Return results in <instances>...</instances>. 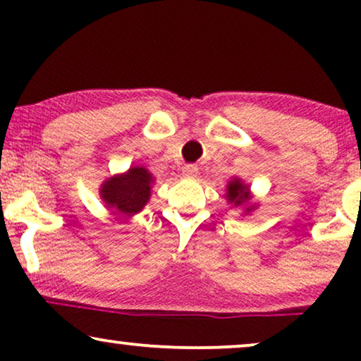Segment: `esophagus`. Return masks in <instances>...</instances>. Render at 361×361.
<instances>
[{
	"label": "esophagus",
	"instance_id": "obj_1",
	"mask_svg": "<svg viewBox=\"0 0 361 361\" xmlns=\"http://www.w3.org/2000/svg\"><path fill=\"white\" fill-rule=\"evenodd\" d=\"M182 174H184V177H187V179H194V177H197V174H199V167L195 164H187L184 166V169H182Z\"/></svg>",
	"mask_w": 361,
	"mask_h": 361
}]
</instances>
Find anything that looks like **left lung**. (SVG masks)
Instances as JSON below:
<instances>
[{
  "label": "left lung",
  "instance_id": "left-lung-1",
  "mask_svg": "<svg viewBox=\"0 0 361 361\" xmlns=\"http://www.w3.org/2000/svg\"><path fill=\"white\" fill-rule=\"evenodd\" d=\"M226 200H228V204L235 205V207H243L246 205V202L250 200V189L248 185L243 184L240 179H231L228 182V185H226ZM255 209V205L251 207H246V212H251Z\"/></svg>",
  "mask_w": 361,
  "mask_h": 361
}]
</instances>
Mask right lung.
Wrapping results in <instances>:
<instances>
[{
	"mask_svg": "<svg viewBox=\"0 0 361 361\" xmlns=\"http://www.w3.org/2000/svg\"><path fill=\"white\" fill-rule=\"evenodd\" d=\"M154 177L146 167H130L125 174L113 176L100 187V197L106 209L116 210L118 214L131 216L145 209L149 202L151 185Z\"/></svg>",
	"mask_w": 361,
	"mask_h": 361,
	"instance_id": "obj_1",
	"label": "right lung"
}]
</instances>
